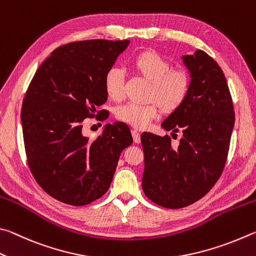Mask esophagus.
<instances>
[{
    "mask_svg": "<svg viewBox=\"0 0 256 256\" xmlns=\"http://www.w3.org/2000/svg\"><path fill=\"white\" fill-rule=\"evenodd\" d=\"M132 138H134V142H137V144H138V142H140V132L134 129V130H132Z\"/></svg>",
    "mask_w": 256,
    "mask_h": 256,
    "instance_id": "1",
    "label": "esophagus"
}]
</instances>
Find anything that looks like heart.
I'll return each instance as SVG.
<instances>
[{
	"label": "heart",
	"instance_id": "obj_1",
	"mask_svg": "<svg viewBox=\"0 0 256 256\" xmlns=\"http://www.w3.org/2000/svg\"><path fill=\"white\" fill-rule=\"evenodd\" d=\"M136 68L146 80L153 84L150 98L156 101L150 104L129 102L116 108V116L121 121L138 129L148 127L152 121L158 118L160 106L165 111H174L186 101L190 90V78L186 72L172 70V66L158 52H147L135 60ZM124 70L111 67L104 78L106 91L114 100L124 96Z\"/></svg>",
	"mask_w": 256,
	"mask_h": 256
}]
</instances>
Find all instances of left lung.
<instances>
[{"mask_svg": "<svg viewBox=\"0 0 256 256\" xmlns=\"http://www.w3.org/2000/svg\"><path fill=\"white\" fill-rule=\"evenodd\" d=\"M190 73L186 101L162 122L165 130L181 132L178 147L170 136L142 134L145 168L142 191L164 208L178 209L202 198L225 168L234 106L225 75L204 50L182 56Z\"/></svg>", "mask_w": 256, "mask_h": 256, "instance_id": "8db88e82", "label": "left lung"}]
</instances>
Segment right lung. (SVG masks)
<instances>
[{"mask_svg": "<svg viewBox=\"0 0 256 256\" xmlns=\"http://www.w3.org/2000/svg\"><path fill=\"white\" fill-rule=\"evenodd\" d=\"M128 44L103 39L62 44L26 90L21 109L26 160L38 184L60 202L85 206L101 198L120 153L132 144L129 127L119 121L93 142L82 134L84 119L108 100L106 74Z\"/></svg>", "mask_w": 256, "mask_h": 256, "instance_id": "add662e5", "label": "right lung"}]
</instances>
